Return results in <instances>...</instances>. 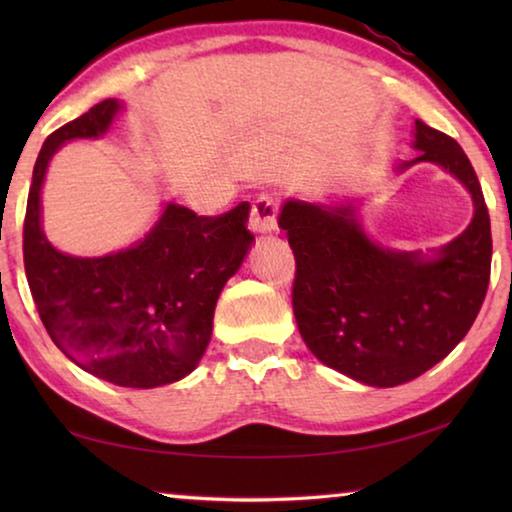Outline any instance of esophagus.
I'll list each match as a JSON object with an SVG mask.
<instances>
[{"label": "esophagus", "instance_id": "34e87169", "mask_svg": "<svg viewBox=\"0 0 512 512\" xmlns=\"http://www.w3.org/2000/svg\"><path fill=\"white\" fill-rule=\"evenodd\" d=\"M277 223V201L273 196H259L257 201L250 207V230L257 232V235H266V232H273Z\"/></svg>", "mask_w": 512, "mask_h": 512}]
</instances>
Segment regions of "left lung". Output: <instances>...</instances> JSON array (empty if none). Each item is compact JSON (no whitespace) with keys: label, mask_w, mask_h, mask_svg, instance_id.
Instances as JSON below:
<instances>
[{"label":"left lung","mask_w":512,"mask_h":512,"mask_svg":"<svg viewBox=\"0 0 512 512\" xmlns=\"http://www.w3.org/2000/svg\"><path fill=\"white\" fill-rule=\"evenodd\" d=\"M418 158L467 187L474 219L436 257L375 244L352 205L287 201L280 223L296 255L293 314L318 361L361 384L391 388L420 377L470 332L490 282V216L479 178L452 137L415 119Z\"/></svg>","instance_id":"8db88e82"}]
</instances>
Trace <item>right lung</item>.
I'll return each mask as SVG.
<instances>
[{
	"label": "right lung",
	"instance_id": "add662e5",
	"mask_svg": "<svg viewBox=\"0 0 512 512\" xmlns=\"http://www.w3.org/2000/svg\"><path fill=\"white\" fill-rule=\"evenodd\" d=\"M119 110L117 99L101 101L42 144L24 216V271L42 325L69 361L110 384L155 388L198 366L219 293L255 237L246 201L219 216L169 203L149 235L119 253L72 257L51 246L40 225L51 155L76 137H101Z\"/></svg>",
	"mask_w": 512,
	"mask_h": 512
}]
</instances>
